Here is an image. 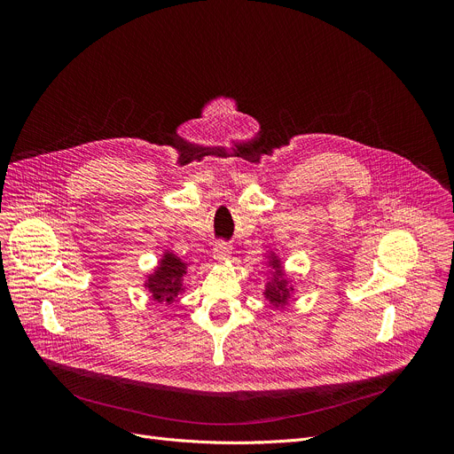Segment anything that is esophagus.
Wrapping results in <instances>:
<instances>
[{"label":"esophagus","mask_w":454,"mask_h":454,"mask_svg":"<svg viewBox=\"0 0 454 454\" xmlns=\"http://www.w3.org/2000/svg\"><path fill=\"white\" fill-rule=\"evenodd\" d=\"M214 258L215 261H219V262H223V261H226V258H230L231 256V246L228 244V242H224V240H217L215 244H214Z\"/></svg>","instance_id":"34e87169"}]
</instances>
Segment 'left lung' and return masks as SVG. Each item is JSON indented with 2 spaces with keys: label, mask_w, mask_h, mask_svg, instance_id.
Returning <instances> with one entry per match:
<instances>
[{
  "label": "left lung",
  "mask_w": 454,
  "mask_h": 454,
  "mask_svg": "<svg viewBox=\"0 0 454 454\" xmlns=\"http://www.w3.org/2000/svg\"><path fill=\"white\" fill-rule=\"evenodd\" d=\"M268 266L271 268V280L266 284L264 296L271 305H275L278 309V307L287 305V301L291 298V293L294 289H293V286H289V280L286 278V273L282 270V262H280V258L277 254H273V253L270 254Z\"/></svg>",
  "instance_id": "1"
}]
</instances>
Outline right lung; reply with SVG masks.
Instances as JSON below:
<instances>
[{"label":"right lung","instance_id":"right-lung-1","mask_svg":"<svg viewBox=\"0 0 454 454\" xmlns=\"http://www.w3.org/2000/svg\"><path fill=\"white\" fill-rule=\"evenodd\" d=\"M188 264H184L179 256L170 251H165L161 256L160 266L154 273L147 275L145 287L153 294V298L160 303H172L179 293L184 291L183 277L186 275Z\"/></svg>","mask_w":454,"mask_h":454}]
</instances>
